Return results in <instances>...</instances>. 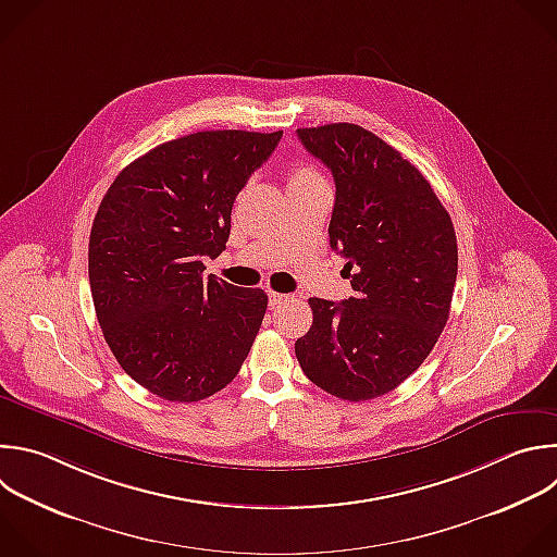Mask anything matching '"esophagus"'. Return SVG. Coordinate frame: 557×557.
I'll return each mask as SVG.
<instances>
[{
    "instance_id": "esophagus-1",
    "label": "esophagus",
    "mask_w": 557,
    "mask_h": 557,
    "mask_svg": "<svg viewBox=\"0 0 557 557\" xmlns=\"http://www.w3.org/2000/svg\"><path fill=\"white\" fill-rule=\"evenodd\" d=\"M288 299V295H284V293H275V290H269V304L275 308V306H280L282 301H286Z\"/></svg>"
}]
</instances>
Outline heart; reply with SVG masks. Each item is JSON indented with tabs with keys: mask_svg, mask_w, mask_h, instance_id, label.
<instances>
[{
	"mask_svg": "<svg viewBox=\"0 0 557 557\" xmlns=\"http://www.w3.org/2000/svg\"><path fill=\"white\" fill-rule=\"evenodd\" d=\"M317 178H321V176H319V172H317L312 165L297 163V165L290 170L288 183H308V181H317Z\"/></svg>",
	"mask_w": 557,
	"mask_h": 557,
	"instance_id": "1",
	"label": "heart"
}]
</instances>
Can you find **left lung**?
Returning <instances> with one entry per match:
<instances>
[{"label": "left lung", "mask_w": 557, "mask_h": 557, "mask_svg": "<svg viewBox=\"0 0 557 557\" xmlns=\"http://www.w3.org/2000/svg\"><path fill=\"white\" fill-rule=\"evenodd\" d=\"M297 137L334 176L327 234L347 260L354 297H310L312 325L295 354L323 392L372 400L416 372L448 321L455 227L426 176L372 131L336 122L297 128Z\"/></svg>", "instance_id": "8db88e82"}]
</instances>
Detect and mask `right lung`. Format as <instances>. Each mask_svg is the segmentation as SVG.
Returning <instances> with one entry per match:
<instances>
[{
	"label": "right lung",
	"instance_id": "obj_1",
	"mask_svg": "<svg viewBox=\"0 0 557 557\" xmlns=\"http://www.w3.org/2000/svg\"><path fill=\"white\" fill-rule=\"evenodd\" d=\"M282 131H199L159 144L111 183L89 236V284L104 341L124 372L170 403L227 387L269 297L203 277L225 251L232 208Z\"/></svg>",
	"mask_w": 557,
	"mask_h": 557
}]
</instances>
